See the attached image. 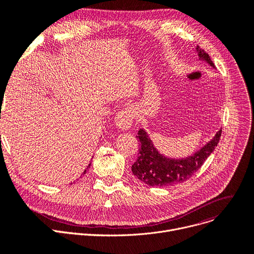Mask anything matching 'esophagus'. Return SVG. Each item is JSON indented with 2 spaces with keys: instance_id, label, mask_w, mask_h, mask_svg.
<instances>
[{
  "instance_id": "obj_1",
  "label": "esophagus",
  "mask_w": 254,
  "mask_h": 254,
  "mask_svg": "<svg viewBox=\"0 0 254 254\" xmlns=\"http://www.w3.org/2000/svg\"><path fill=\"white\" fill-rule=\"evenodd\" d=\"M135 118L134 110H132L131 107H127V108L123 111H120L116 117H115V124L117 127L123 130H127L130 127L132 120Z\"/></svg>"
}]
</instances>
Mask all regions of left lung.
Returning <instances> with one entry per match:
<instances>
[{"label": "left lung", "mask_w": 254, "mask_h": 254, "mask_svg": "<svg viewBox=\"0 0 254 254\" xmlns=\"http://www.w3.org/2000/svg\"><path fill=\"white\" fill-rule=\"evenodd\" d=\"M196 50L198 51L199 59L206 61L214 68L215 65L208 53L204 50H199L198 46ZM221 131V129L218 130L215 137L193 155L186 158L174 159L168 158L159 153L146 131L140 129L137 139H139L141 143V147L137 161L131 166L132 174L143 183L149 186H158V188L174 185L189 180L203 166L208 156L215 149L219 142Z\"/></svg>", "instance_id": "1"}]
</instances>
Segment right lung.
I'll return each instance as SVG.
<instances>
[{
  "instance_id": "obj_1",
  "label": "right lung",
  "mask_w": 254,
  "mask_h": 254,
  "mask_svg": "<svg viewBox=\"0 0 254 254\" xmlns=\"http://www.w3.org/2000/svg\"><path fill=\"white\" fill-rule=\"evenodd\" d=\"M89 166H90V164L88 165V167L86 168V170H88V168H89ZM86 170H84V172H83V174H85V173H86Z\"/></svg>"
}]
</instances>
